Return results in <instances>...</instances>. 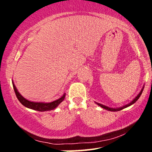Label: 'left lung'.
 <instances>
[{
    "label": "left lung",
    "instance_id": "1",
    "mask_svg": "<svg viewBox=\"0 0 152 152\" xmlns=\"http://www.w3.org/2000/svg\"><path fill=\"white\" fill-rule=\"evenodd\" d=\"M143 90H144V88H143L141 90L140 93H139V94H138V95H137V96L136 97V98L134 99V100L132 101V102L129 103V104H127V105H125V106H122V107H120V108H117V109H113V108H110V107H108V106H104V105H102V104H99V103H97V104H98L99 106H100L101 107H102L103 109H106V110H108V111H120V110H121V109H124V108H126V107H128V106H131V105H132V104H134V103H135L136 102H137V101L138 100V99H139V97H140V96L142 95V91H143Z\"/></svg>",
    "mask_w": 152,
    "mask_h": 152
}]
</instances>
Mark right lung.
Here are the masks:
<instances>
[{"instance_id":"1","label":"right lung","mask_w":152,"mask_h":152,"mask_svg":"<svg viewBox=\"0 0 152 152\" xmlns=\"http://www.w3.org/2000/svg\"><path fill=\"white\" fill-rule=\"evenodd\" d=\"M12 83H13V89H14V91L15 93V95H16L17 98H18V101L26 107L29 108V109L36 110V111H50V110H53L58 106L59 104L61 103L64 100L66 96V94H64V95L61 97L60 99H57V100L54 101L53 102L50 103H41V102H30V101L26 99L24 97H23L19 92L17 90L16 87L13 83V81H12Z\"/></svg>"}]
</instances>
